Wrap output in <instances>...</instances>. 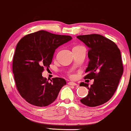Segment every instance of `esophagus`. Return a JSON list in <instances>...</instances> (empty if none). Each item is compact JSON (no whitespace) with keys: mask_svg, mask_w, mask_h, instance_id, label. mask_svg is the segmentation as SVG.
I'll list each match as a JSON object with an SVG mask.
<instances>
[{"mask_svg":"<svg viewBox=\"0 0 131 131\" xmlns=\"http://www.w3.org/2000/svg\"><path fill=\"white\" fill-rule=\"evenodd\" d=\"M68 85H72V86H75V85H77V84L75 82H68Z\"/></svg>","mask_w":131,"mask_h":131,"instance_id":"obj_1","label":"esophagus"}]
</instances>
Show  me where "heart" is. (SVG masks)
Listing matches in <instances>:
<instances>
[{
  "label": "heart",
  "mask_w": 131,
  "mask_h": 131,
  "mask_svg": "<svg viewBox=\"0 0 131 131\" xmlns=\"http://www.w3.org/2000/svg\"><path fill=\"white\" fill-rule=\"evenodd\" d=\"M74 48H83V47L82 46H75Z\"/></svg>",
  "instance_id": "b5f03b06"
}]
</instances>
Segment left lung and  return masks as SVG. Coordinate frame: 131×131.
Instances as JSON below:
<instances>
[{
	"label": "left lung",
	"mask_w": 131,
	"mask_h": 131,
	"mask_svg": "<svg viewBox=\"0 0 131 131\" xmlns=\"http://www.w3.org/2000/svg\"><path fill=\"white\" fill-rule=\"evenodd\" d=\"M77 38L89 47L90 59L85 79H94L89 86L84 82L80 86L87 87L89 94L80 100L83 105L95 107L105 103L113 96L123 73L120 50L111 40L98 34L80 35Z\"/></svg>",
	"instance_id": "8db88e82"
}]
</instances>
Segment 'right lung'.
Here are the masks:
<instances>
[{"label":"right lung","mask_w":131,"mask_h":131,"mask_svg":"<svg viewBox=\"0 0 131 131\" xmlns=\"http://www.w3.org/2000/svg\"><path fill=\"white\" fill-rule=\"evenodd\" d=\"M72 39L40 30L28 34L19 41L13 59L12 70L17 90L25 100L36 106H46L55 101L66 84L62 78H52L51 82L42 76L45 68L52 62L55 49Z\"/></svg>","instance_id":"1"}]
</instances>
